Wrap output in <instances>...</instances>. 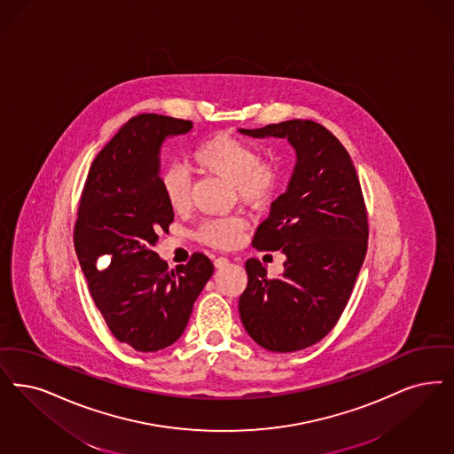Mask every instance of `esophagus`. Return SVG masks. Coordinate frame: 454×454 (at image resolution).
<instances>
[{"instance_id": "1", "label": "esophagus", "mask_w": 454, "mask_h": 454, "mask_svg": "<svg viewBox=\"0 0 454 454\" xmlns=\"http://www.w3.org/2000/svg\"><path fill=\"white\" fill-rule=\"evenodd\" d=\"M228 263H230V260L224 258V256H219V258L215 260V267H216V269H223V267H226Z\"/></svg>"}]
</instances>
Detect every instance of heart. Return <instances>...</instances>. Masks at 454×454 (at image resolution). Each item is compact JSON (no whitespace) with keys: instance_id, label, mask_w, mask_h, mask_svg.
<instances>
[{"instance_id":"heart-1","label":"heart","mask_w":454,"mask_h":454,"mask_svg":"<svg viewBox=\"0 0 454 454\" xmlns=\"http://www.w3.org/2000/svg\"><path fill=\"white\" fill-rule=\"evenodd\" d=\"M194 167L233 184L238 198L260 206L272 198L278 184V165L260 159L258 148L228 133H218L196 146L191 155ZM163 198L172 211L184 213L191 206V179L181 167H168L160 177ZM247 228L239 216L207 219L200 224L198 238L215 248H231Z\"/></svg>"}]
</instances>
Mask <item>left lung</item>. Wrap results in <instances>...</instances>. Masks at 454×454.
Listing matches in <instances>:
<instances>
[{"instance_id":"left-lung-1","label":"left lung","mask_w":454,"mask_h":454,"mask_svg":"<svg viewBox=\"0 0 454 454\" xmlns=\"http://www.w3.org/2000/svg\"><path fill=\"white\" fill-rule=\"evenodd\" d=\"M254 138H287L295 167L287 191L254 236L258 250H282L284 273L269 278L260 260L245 263L241 323L254 343L277 353L321 341L338 323L368 247V218L355 165L341 142L310 120L254 129Z\"/></svg>"}]
</instances>
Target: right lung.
<instances>
[{
  "label": "right lung",
  "mask_w": 454,
  "mask_h": 454,
  "mask_svg": "<svg viewBox=\"0 0 454 454\" xmlns=\"http://www.w3.org/2000/svg\"><path fill=\"white\" fill-rule=\"evenodd\" d=\"M191 128L155 113L128 120L94 159L77 209L74 247L92 301L113 336L144 353L181 338L215 272L206 254L170 270L153 252L174 221L160 185V146Z\"/></svg>",
  "instance_id": "add662e5"
}]
</instances>
